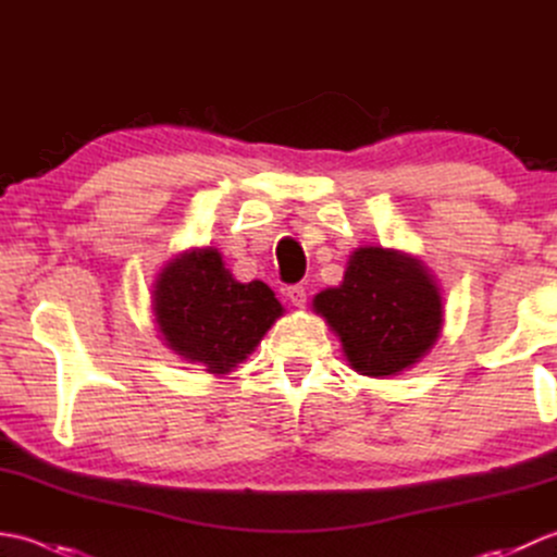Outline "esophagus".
<instances>
[{
	"instance_id": "esophagus-1",
	"label": "esophagus",
	"mask_w": 557,
	"mask_h": 557,
	"mask_svg": "<svg viewBox=\"0 0 557 557\" xmlns=\"http://www.w3.org/2000/svg\"><path fill=\"white\" fill-rule=\"evenodd\" d=\"M287 297L294 306H304L306 304V287L304 285H289L287 287Z\"/></svg>"
}]
</instances>
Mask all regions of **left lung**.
Returning a JSON list of instances; mask_svg holds the SVG:
<instances>
[{
    "instance_id": "8db88e82",
    "label": "left lung",
    "mask_w": 557,
    "mask_h": 557,
    "mask_svg": "<svg viewBox=\"0 0 557 557\" xmlns=\"http://www.w3.org/2000/svg\"><path fill=\"white\" fill-rule=\"evenodd\" d=\"M315 313L342 339L354 371L395 375L429 351L443 327V301L417 258L387 248H359L345 280L313 299Z\"/></svg>"
}]
</instances>
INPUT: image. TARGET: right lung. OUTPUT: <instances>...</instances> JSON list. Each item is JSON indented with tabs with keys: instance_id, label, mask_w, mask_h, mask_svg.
Returning <instances> with one entry per match:
<instances>
[{
	"instance_id": "right-lung-1",
	"label": "right lung",
	"mask_w": 557,
	"mask_h": 557,
	"mask_svg": "<svg viewBox=\"0 0 557 557\" xmlns=\"http://www.w3.org/2000/svg\"><path fill=\"white\" fill-rule=\"evenodd\" d=\"M152 309L160 333L180 357L227 373L282 315V304L263 282H236L215 248L184 253L162 270Z\"/></svg>"
}]
</instances>
